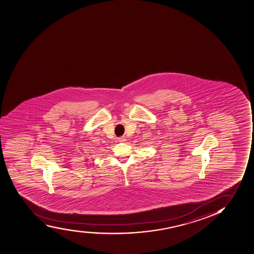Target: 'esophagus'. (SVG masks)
Listing matches in <instances>:
<instances>
[{"mask_svg": "<svg viewBox=\"0 0 254 254\" xmlns=\"http://www.w3.org/2000/svg\"><path fill=\"white\" fill-rule=\"evenodd\" d=\"M118 141H119V142H126V137H125V136H123V137H119V138H118Z\"/></svg>", "mask_w": 254, "mask_h": 254, "instance_id": "34e87169", "label": "esophagus"}]
</instances>
